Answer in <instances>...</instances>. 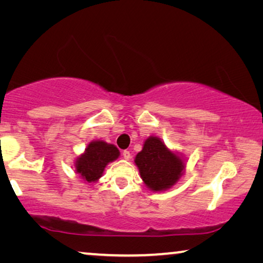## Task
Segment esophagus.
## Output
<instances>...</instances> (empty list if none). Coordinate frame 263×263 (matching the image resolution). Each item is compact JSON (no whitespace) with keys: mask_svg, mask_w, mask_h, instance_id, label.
<instances>
[{"mask_svg":"<svg viewBox=\"0 0 263 263\" xmlns=\"http://www.w3.org/2000/svg\"><path fill=\"white\" fill-rule=\"evenodd\" d=\"M123 158L125 159V160H128V159L131 158V153L128 152V151H124V152H123Z\"/></svg>","mask_w":263,"mask_h":263,"instance_id":"esophagus-1","label":"esophagus"}]
</instances>
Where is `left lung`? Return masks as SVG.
Wrapping results in <instances>:
<instances>
[{
    "label": "left lung",
    "instance_id": "8db88e82",
    "mask_svg": "<svg viewBox=\"0 0 263 263\" xmlns=\"http://www.w3.org/2000/svg\"><path fill=\"white\" fill-rule=\"evenodd\" d=\"M135 163L145 185L153 193H161L171 189L183 176L186 159L169 148L159 137L151 136L136 155Z\"/></svg>",
    "mask_w": 263,
    "mask_h": 263
}]
</instances>
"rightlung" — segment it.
Here are the masks:
<instances>
[{
    "label": "right lung",
    "mask_w": 263,
    "mask_h": 263,
    "mask_svg": "<svg viewBox=\"0 0 263 263\" xmlns=\"http://www.w3.org/2000/svg\"><path fill=\"white\" fill-rule=\"evenodd\" d=\"M121 155L119 149L104 140H92L84 152L77 157L74 162L75 173L88 183L99 181L110 162H114Z\"/></svg>",
    "instance_id": "right-lung-1"
}]
</instances>
